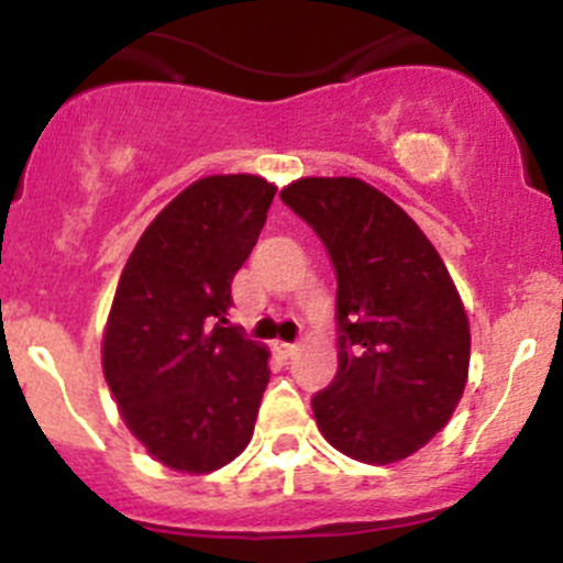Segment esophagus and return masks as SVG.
I'll use <instances>...</instances> for the list:
<instances>
[{
	"instance_id": "esophagus-1",
	"label": "esophagus",
	"mask_w": 563,
	"mask_h": 563,
	"mask_svg": "<svg viewBox=\"0 0 563 563\" xmlns=\"http://www.w3.org/2000/svg\"><path fill=\"white\" fill-rule=\"evenodd\" d=\"M276 350L284 355V358H289V355L298 353V344H289V342H276Z\"/></svg>"
}]
</instances>
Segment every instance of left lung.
I'll list each match as a JSON object with an SVG mask.
<instances>
[{
  "mask_svg": "<svg viewBox=\"0 0 563 563\" xmlns=\"http://www.w3.org/2000/svg\"><path fill=\"white\" fill-rule=\"evenodd\" d=\"M336 268L339 369L311 399L322 438L388 465L430 443L468 383L471 325L430 238L358 177H300L282 188Z\"/></svg>",
  "mask_w": 563,
  "mask_h": 563,
  "instance_id": "left-lung-1",
  "label": "left lung"
}]
</instances>
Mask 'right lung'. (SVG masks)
<instances>
[{
    "mask_svg": "<svg viewBox=\"0 0 563 563\" xmlns=\"http://www.w3.org/2000/svg\"><path fill=\"white\" fill-rule=\"evenodd\" d=\"M274 197L260 175L202 177L155 216L122 268L103 377L133 438L172 471L224 468L254 435L271 353L227 314Z\"/></svg>",
    "mask_w": 563,
    "mask_h": 563,
    "instance_id": "obj_1",
    "label": "right lung"
}]
</instances>
